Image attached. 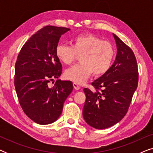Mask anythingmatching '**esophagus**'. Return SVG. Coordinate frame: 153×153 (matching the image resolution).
<instances>
[{"instance_id":"esophagus-1","label":"esophagus","mask_w":153,"mask_h":153,"mask_svg":"<svg viewBox=\"0 0 153 153\" xmlns=\"http://www.w3.org/2000/svg\"><path fill=\"white\" fill-rule=\"evenodd\" d=\"M73 86H74L75 90H79V89H80V86H79V85L77 83H75V82L73 83Z\"/></svg>"}]
</instances>
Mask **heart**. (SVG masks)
Listing matches in <instances>:
<instances>
[{"label":"heart","mask_w":153,"mask_h":153,"mask_svg":"<svg viewBox=\"0 0 153 153\" xmlns=\"http://www.w3.org/2000/svg\"><path fill=\"white\" fill-rule=\"evenodd\" d=\"M56 58L62 63L70 65L77 55H81V63L67 70L66 79L81 83L93 74L103 75L109 70L115 58V49L111 44L91 34L74 37L72 46L58 44L55 49Z\"/></svg>","instance_id":"1"}]
</instances>
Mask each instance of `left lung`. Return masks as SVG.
I'll return each mask as SVG.
<instances>
[{
	"label": "left lung",
	"mask_w": 153,
	"mask_h": 153,
	"mask_svg": "<svg viewBox=\"0 0 153 153\" xmlns=\"http://www.w3.org/2000/svg\"><path fill=\"white\" fill-rule=\"evenodd\" d=\"M116 60L109 70L91 83L96 91L84 88L83 116L90 126L106 129L118 123L126 115L138 86L139 72L134 53L118 36Z\"/></svg>",
	"instance_id": "obj_1"
}]
</instances>
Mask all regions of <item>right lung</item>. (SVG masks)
Segmentation results:
<instances>
[{
  "label": "right lung",
  "mask_w": 153,
  "mask_h": 153,
  "mask_svg": "<svg viewBox=\"0 0 153 153\" xmlns=\"http://www.w3.org/2000/svg\"><path fill=\"white\" fill-rule=\"evenodd\" d=\"M70 28L47 26L30 37L19 53L15 63L14 86L23 111L40 125L53 123L62 114L63 104L72 93L70 81L58 79L62 65L55 49L60 37Z\"/></svg>",
  "instance_id": "1"
}]
</instances>
